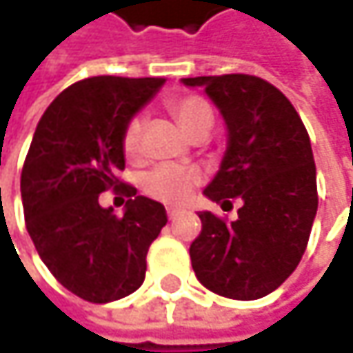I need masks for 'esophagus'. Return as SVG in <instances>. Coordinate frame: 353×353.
Returning a JSON list of instances; mask_svg holds the SVG:
<instances>
[{
	"instance_id": "34e87169",
	"label": "esophagus",
	"mask_w": 353,
	"mask_h": 353,
	"mask_svg": "<svg viewBox=\"0 0 353 353\" xmlns=\"http://www.w3.org/2000/svg\"><path fill=\"white\" fill-rule=\"evenodd\" d=\"M176 216H177L176 208H168V219H170V221H174Z\"/></svg>"
}]
</instances>
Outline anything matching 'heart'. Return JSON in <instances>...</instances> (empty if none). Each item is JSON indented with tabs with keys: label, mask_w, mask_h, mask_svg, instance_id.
I'll list each match as a JSON object with an SVG mask.
<instances>
[{
	"label": "heart",
	"mask_w": 353,
	"mask_h": 353,
	"mask_svg": "<svg viewBox=\"0 0 353 353\" xmlns=\"http://www.w3.org/2000/svg\"><path fill=\"white\" fill-rule=\"evenodd\" d=\"M172 112L179 122V126L185 130V134L194 132L196 128L202 126H212V110L210 106L194 96L188 98H179L176 102H172ZM141 134H143V118L137 116L128 122L126 130H124V151L128 157H137L139 149H141ZM196 172L183 170V168H176V165H161L155 172H151L147 179H145V192L161 202L168 204H177L181 202L192 185L196 183Z\"/></svg>",
	"instance_id": "b5f03b06"
}]
</instances>
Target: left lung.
<instances>
[{
	"mask_svg": "<svg viewBox=\"0 0 353 353\" xmlns=\"http://www.w3.org/2000/svg\"><path fill=\"white\" fill-rule=\"evenodd\" d=\"M181 83L204 88L227 128L221 168L204 196L243 202L233 223L198 212L202 233L190 245L192 268L214 294L261 299L296 270L317 214V168L307 128L288 98L259 77L235 73Z\"/></svg>",
	"mask_w": 353,
	"mask_h": 353,
	"instance_id": "obj_1",
	"label": "left lung"
}]
</instances>
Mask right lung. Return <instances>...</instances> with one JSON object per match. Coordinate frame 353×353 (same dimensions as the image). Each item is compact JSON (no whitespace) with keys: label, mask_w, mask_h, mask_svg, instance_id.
Segmentation results:
<instances>
[{"label":"right lung","mask_w":353,"mask_h":353,"mask_svg":"<svg viewBox=\"0 0 353 353\" xmlns=\"http://www.w3.org/2000/svg\"><path fill=\"white\" fill-rule=\"evenodd\" d=\"M165 83L163 77L100 75L61 92L42 114L22 170L26 229L50 274L90 303L132 294L145 280L147 251L168 223L163 204L128 196L122 216L100 194L124 170V130Z\"/></svg>","instance_id":"add662e5"}]
</instances>
